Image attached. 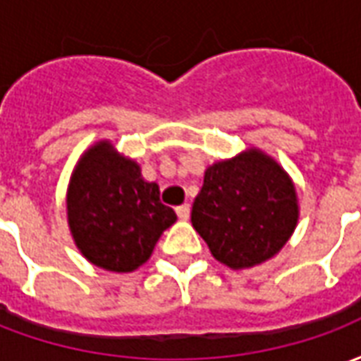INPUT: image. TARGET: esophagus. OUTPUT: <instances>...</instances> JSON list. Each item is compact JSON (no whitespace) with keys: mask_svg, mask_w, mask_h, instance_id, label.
<instances>
[{"mask_svg":"<svg viewBox=\"0 0 361 361\" xmlns=\"http://www.w3.org/2000/svg\"><path fill=\"white\" fill-rule=\"evenodd\" d=\"M176 212H178V216H180L181 220H188L189 212H191V207H189V203H183L180 204V207H176Z\"/></svg>","mask_w":361,"mask_h":361,"instance_id":"1","label":"esophagus"}]
</instances>
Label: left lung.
Masks as SVG:
<instances>
[{"label": "left lung", "instance_id": "obj_1", "mask_svg": "<svg viewBox=\"0 0 361 361\" xmlns=\"http://www.w3.org/2000/svg\"><path fill=\"white\" fill-rule=\"evenodd\" d=\"M191 222L220 263L230 269L259 265L294 232L295 189L274 160L250 150L207 170Z\"/></svg>", "mask_w": 361, "mask_h": 361}]
</instances>
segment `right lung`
Segmentation results:
<instances>
[{
    "label": "right lung",
    "instance_id": "1",
    "mask_svg": "<svg viewBox=\"0 0 361 361\" xmlns=\"http://www.w3.org/2000/svg\"><path fill=\"white\" fill-rule=\"evenodd\" d=\"M67 216L82 255L114 272L141 267L160 234L176 222L157 183L142 180L139 166L116 154L110 142H98L79 160L67 193Z\"/></svg>",
    "mask_w": 361,
    "mask_h": 361
}]
</instances>
